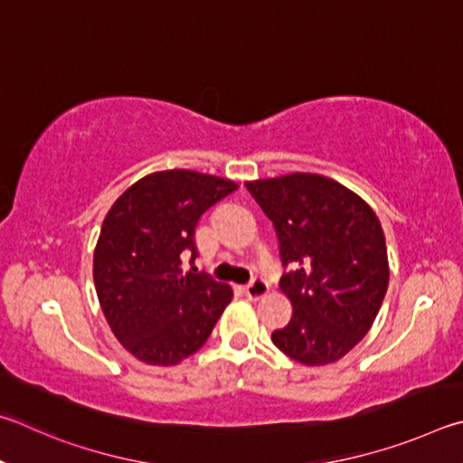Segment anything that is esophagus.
Wrapping results in <instances>:
<instances>
[{"mask_svg": "<svg viewBox=\"0 0 463 463\" xmlns=\"http://www.w3.org/2000/svg\"><path fill=\"white\" fill-rule=\"evenodd\" d=\"M244 293L250 301H258V298H262L266 293H269V285H266V280H262V279H254L244 288Z\"/></svg>", "mask_w": 463, "mask_h": 463, "instance_id": "1", "label": "esophagus"}]
</instances>
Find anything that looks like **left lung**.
Masks as SVG:
<instances>
[{
  "mask_svg": "<svg viewBox=\"0 0 463 463\" xmlns=\"http://www.w3.org/2000/svg\"><path fill=\"white\" fill-rule=\"evenodd\" d=\"M277 230L288 266L280 290L293 305L272 344L305 366L342 360L368 334L388 288L380 219L360 194L323 175L246 183Z\"/></svg>",
  "mask_w": 463,
  "mask_h": 463,
  "instance_id": "1",
  "label": "left lung"
}]
</instances>
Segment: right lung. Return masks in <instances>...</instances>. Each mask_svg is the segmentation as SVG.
<instances>
[{"label":"right lung","mask_w":463,"mask_h":463,"mask_svg":"<svg viewBox=\"0 0 463 463\" xmlns=\"http://www.w3.org/2000/svg\"><path fill=\"white\" fill-rule=\"evenodd\" d=\"M238 189L230 178L175 168L146 175L103 219L93 280L113 335L140 362L175 366L207 342L232 288L193 269L194 227Z\"/></svg>","instance_id":"1"}]
</instances>
